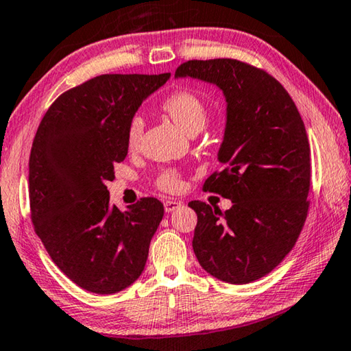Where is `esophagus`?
<instances>
[{"instance_id":"obj_1","label":"esophagus","mask_w":351,"mask_h":351,"mask_svg":"<svg viewBox=\"0 0 351 351\" xmlns=\"http://www.w3.org/2000/svg\"><path fill=\"white\" fill-rule=\"evenodd\" d=\"M182 206H183V204L179 200H166L165 202V211L166 213H172V211L179 210V208H182Z\"/></svg>"}]
</instances>
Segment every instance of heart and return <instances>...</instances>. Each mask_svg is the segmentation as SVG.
Returning <instances> with one entry per match:
<instances>
[{"mask_svg": "<svg viewBox=\"0 0 351 351\" xmlns=\"http://www.w3.org/2000/svg\"><path fill=\"white\" fill-rule=\"evenodd\" d=\"M165 110L169 114L172 121L179 126L183 132L191 135L200 132L205 128L206 123V109L205 104L200 101L197 95L191 94L188 90H179L176 94L169 95L165 101ZM145 120L143 117L134 115L128 123L126 131V141L131 149H135L138 146L141 135H143ZM158 185L166 191H177L180 188V179L174 172H166L160 177Z\"/></svg>", "mask_w": 351, "mask_h": 351, "instance_id": "heart-1", "label": "heart"}]
</instances>
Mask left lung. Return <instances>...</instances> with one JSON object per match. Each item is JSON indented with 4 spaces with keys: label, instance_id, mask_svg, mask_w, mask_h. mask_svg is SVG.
<instances>
[{
    "label": "left lung",
    "instance_id": "1",
    "mask_svg": "<svg viewBox=\"0 0 351 351\" xmlns=\"http://www.w3.org/2000/svg\"><path fill=\"white\" fill-rule=\"evenodd\" d=\"M176 78L217 86L226 101L217 160L223 171L205 191L232 202L222 213L189 202L197 214L193 248L200 267L226 284L268 274L296 243L308 211L310 145L296 104L278 80L231 58L191 60Z\"/></svg>",
    "mask_w": 351,
    "mask_h": 351
}]
</instances>
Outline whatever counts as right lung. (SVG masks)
Instances as JSON below:
<instances>
[{
	"label": "right lung",
	"instance_id": "1",
	"mask_svg": "<svg viewBox=\"0 0 351 351\" xmlns=\"http://www.w3.org/2000/svg\"><path fill=\"white\" fill-rule=\"evenodd\" d=\"M171 73H106L53 101L29 158L35 231L55 265L83 290L114 294L143 273L163 205L140 199L120 211L106 183L128 156V123Z\"/></svg>",
	"mask_w": 351,
	"mask_h": 351
}]
</instances>
